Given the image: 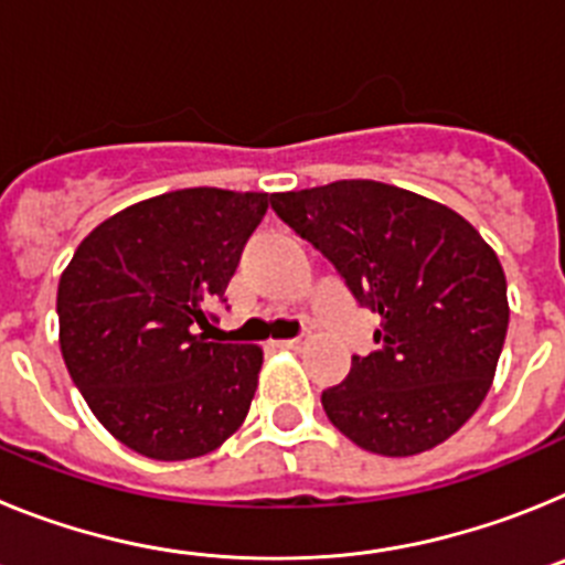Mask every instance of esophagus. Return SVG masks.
<instances>
[{
    "label": "esophagus",
    "mask_w": 565,
    "mask_h": 565,
    "mask_svg": "<svg viewBox=\"0 0 565 565\" xmlns=\"http://www.w3.org/2000/svg\"><path fill=\"white\" fill-rule=\"evenodd\" d=\"M277 348H286V351H299V348H302V339H279Z\"/></svg>",
    "instance_id": "esophagus-1"
}]
</instances>
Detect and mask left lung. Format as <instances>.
<instances>
[{
  "mask_svg": "<svg viewBox=\"0 0 565 565\" xmlns=\"http://www.w3.org/2000/svg\"><path fill=\"white\" fill-rule=\"evenodd\" d=\"M271 209L379 313V351L322 393L342 436L418 456L461 430L495 379L509 326L501 259L444 203L379 181L271 194Z\"/></svg>",
  "mask_w": 565,
  "mask_h": 565,
  "instance_id": "1",
  "label": "left lung"
}]
</instances>
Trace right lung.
Segmentation results:
<instances>
[{"instance_id":"obj_1","label":"right lung","mask_w":565,"mask_h":565,"mask_svg":"<svg viewBox=\"0 0 565 565\" xmlns=\"http://www.w3.org/2000/svg\"><path fill=\"white\" fill-rule=\"evenodd\" d=\"M266 192L178 189L96 226L58 279V344L98 422L129 450L186 461L252 407L263 348L206 342Z\"/></svg>"}]
</instances>
